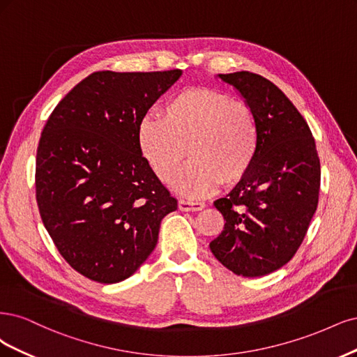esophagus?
<instances>
[{"label":"esophagus","instance_id":"esophagus-1","mask_svg":"<svg viewBox=\"0 0 357 357\" xmlns=\"http://www.w3.org/2000/svg\"><path fill=\"white\" fill-rule=\"evenodd\" d=\"M178 206L183 212H195V211H202L204 208V203L197 200H190V199H181Z\"/></svg>","mask_w":357,"mask_h":357}]
</instances>
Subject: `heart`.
<instances>
[{
  "label": "heart",
  "instance_id": "heart-1",
  "mask_svg": "<svg viewBox=\"0 0 357 357\" xmlns=\"http://www.w3.org/2000/svg\"><path fill=\"white\" fill-rule=\"evenodd\" d=\"M137 148L154 175L174 181L186 149L192 160L175 179L190 197H204L221 185L243 179L259 151L254 109L208 87L183 89L166 100L160 117H145L137 128Z\"/></svg>",
  "mask_w": 357,
  "mask_h": 357
}]
</instances>
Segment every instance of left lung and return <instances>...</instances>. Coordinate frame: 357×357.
<instances>
[{"label": "left lung", "mask_w": 357, "mask_h": 357, "mask_svg": "<svg viewBox=\"0 0 357 357\" xmlns=\"http://www.w3.org/2000/svg\"><path fill=\"white\" fill-rule=\"evenodd\" d=\"M218 77L254 109L259 151L249 174L213 203L225 224L209 246L234 274L259 278L301 246L317 209L320 162L307 121L278 86L249 71Z\"/></svg>", "instance_id": "left-lung-1"}]
</instances>
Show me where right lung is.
<instances>
[{"label":"right lung","mask_w":357,"mask_h":357,"mask_svg":"<svg viewBox=\"0 0 357 357\" xmlns=\"http://www.w3.org/2000/svg\"><path fill=\"white\" fill-rule=\"evenodd\" d=\"M181 75L93 73L44 126L36 166L41 220L65 261L90 280L130 278L154 250L163 218L178 208L141 155L137 128Z\"/></svg>","instance_id":"obj_1"}]
</instances>
